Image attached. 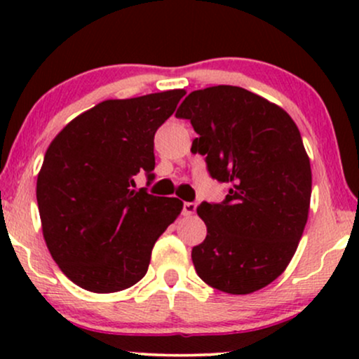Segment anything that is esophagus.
Returning a JSON list of instances; mask_svg holds the SVG:
<instances>
[{"mask_svg": "<svg viewBox=\"0 0 359 359\" xmlns=\"http://www.w3.org/2000/svg\"><path fill=\"white\" fill-rule=\"evenodd\" d=\"M197 204L196 203H184V214L185 216H192L196 212Z\"/></svg>", "mask_w": 359, "mask_h": 359, "instance_id": "34e87169", "label": "esophagus"}]
</instances>
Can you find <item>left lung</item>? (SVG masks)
<instances>
[{
  "label": "left lung",
  "instance_id": "1",
  "mask_svg": "<svg viewBox=\"0 0 359 359\" xmlns=\"http://www.w3.org/2000/svg\"><path fill=\"white\" fill-rule=\"evenodd\" d=\"M199 138L212 179L229 191L197 214L208 236L192 248L197 275L233 295L266 287L295 255L312 192L311 162L294 119L280 106L238 86L192 90L175 113Z\"/></svg>",
  "mask_w": 359,
  "mask_h": 359
}]
</instances>
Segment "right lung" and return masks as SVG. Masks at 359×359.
<instances>
[{
	"label": "right lung",
	"instance_id": "1",
	"mask_svg": "<svg viewBox=\"0 0 359 359\" xmlns=\"http://www.w3.org/2000/svg\"><path fill=\"white\" fill-rule=\"evenodd\" d=\"M184 89L108 100L74 118L52 140L36 177L43 240L76 285L96 294L145 277L151 250L182 211L177 197L137 191L154 179V137Z\"/></svg>",
	"mask_w": 359,
	"mask_h": 359
}]
</instances>
